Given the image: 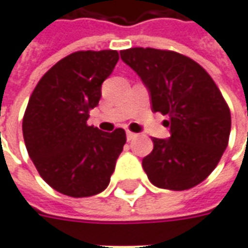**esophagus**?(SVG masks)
<instances>
[{
    "mask_svg": "<svg viewBox=\"0 0 248 248\" xmlns=\"http://www.w3.org/2000/svg\"><path fill=\"white\" fill-rule=\"evenodd\" d=\"M136 138V134H134V132H131V131H128L127 132V139L128 141H131L132 139H135Z\"/></svg>",
    "mask_w": 248,
    "mask_h": 248,
    "instance_id": "34e87169",
    "label": "esophagus"
}]
</instances>
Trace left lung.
<instances>
[{"mask_svg":"<svg viewBox=\"0 0 248 248\" xmlns=\"http://www.w3.org/2000/svg\"><path fill=\"white\" fill-rule=\"evenodd\" d=\"M150 92L153 112L167 114L169 139L153 138L141 162L151 184L186 190L212 173L228 146L231 112L211 75L187 56L156 48L120 51Z\"/></svg>","mask_w":248,"mask_h":248,"instance_id":"1","label":"left lung"}]
</instances>
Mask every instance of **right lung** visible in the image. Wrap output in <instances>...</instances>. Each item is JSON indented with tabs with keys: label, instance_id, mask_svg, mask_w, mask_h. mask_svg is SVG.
Masks as SVG:
<instances>
[{
	"label": "right lung",
	"instance_id": "right-lung-1",
	"mask_svg": "<svg viewBox=\"0 0 248 248\" xmlns=\"http://www.w3.org/2000/svg\"><path fill=\"white\" fill-rule=\"evenodd\" d=\"M117 61L113 49L73 52L43 75L31 94L24 141L40 177L56 192L90 197L109 185L125 131L102 132L88 119Z\"/></svg>",
	"mask_w": 248,
	"mask_h": 248
}]
</instances>
